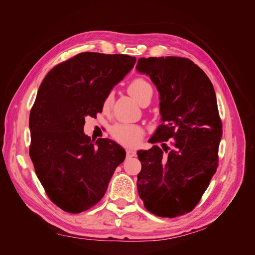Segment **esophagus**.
Returning a JSON list of instances; mask_svg holds the SVG:
<instances>
[{
    "label": "esophagus",
    "instance_id": "1",
    "mask_svg": "<svg viewBox=\"0 0 255 255\" xmlns=\"http://www.w3.org/2000/svg\"><path fill=\"white\" fill-rule=\"evenodd\" d=\"M126 155H127V157H134V156H136V151L132 150V149H127Z\"/></svg>",
    "mask_w": 255,
    "mask_h": 255
}]
</instances>
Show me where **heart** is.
<instances>
[{"label":"heart","mask_w":255,"mask_h":255,"mask_svg":"<svg viewBox=\"0 0 255 255\" xmlns=\"http://www.w3.org/2000/svg\"><path fill=\"white\" fill-rule=\"evenodd\" d=\"M131 95L134 97L140 104L145 101L152 100L153 97V88L149 82H146L144 78L138 77L133 79L128 88ZM114 92H110L105 96L102 107L104 112H109L114 103ZM112 137L119 143L126 146H134L136 145L142 135L143 130L139 125L129 124V123H117L111 129Z\"/></svg>","instance_id":"1"}]
</instances>
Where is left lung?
<instances>
[{
    "instance_id": "left-lung-1",
    "label": "left lung",
    "mask_w": 255,
    "mask_h": 255,
    "mask_svg": "<svg viewBox=\"0 0 255 255\" xmlns=\"http://www.w3.org/2000/svg\"><path fill=\"white\" fill-rule=\"evenodd\" d=\"M136 69L149 75L160 96L161 122L137 152V189L144 208L159 217L191 212L218 167L222 137L216 94L207 74L191 60L140 58Z\"/></svg>"
}]
</instances>
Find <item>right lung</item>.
Masks as SVG:
<instances>
[{
	"instance_id": "add662e5",
	"label": "right lung",
	"mask_w": 255,
	"mask_h": 255,
	"mask_svg": "<svg viewBox=\"0 0 255 255\" xmlns=\"http://www.w3.org/2000/svg\"><path fill=\"white\" fill-rule=\"evenodd\" d=\"M127 55L82 52L57 66L40 85L31 109L30 157L51 202L77 214L105 194L125 150L84 133L85 118L102 112L105 96L133 68Z\"/></svg>"
}]
</instances>
